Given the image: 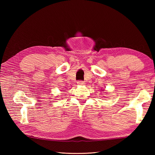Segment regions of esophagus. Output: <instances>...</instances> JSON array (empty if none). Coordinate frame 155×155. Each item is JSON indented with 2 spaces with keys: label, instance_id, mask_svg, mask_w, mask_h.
I'll return each mask as SVG.
<instances>
[{
  "label": "esophagus",
  "instance_id": "obj_1",
  "mask_svg": "<svg viewBox=\"0 0 155 155\" xmlns=\"http://www.w3.org/2000/svg\"><path fill=\"white\" fill-rule=\"evenodd\" d=\"M78 84L79 85H84L85 83V82L83 81H78Z\"/></svg>",
  "mask_w": 155,
  "mask_h": 155
}]
</instances>
